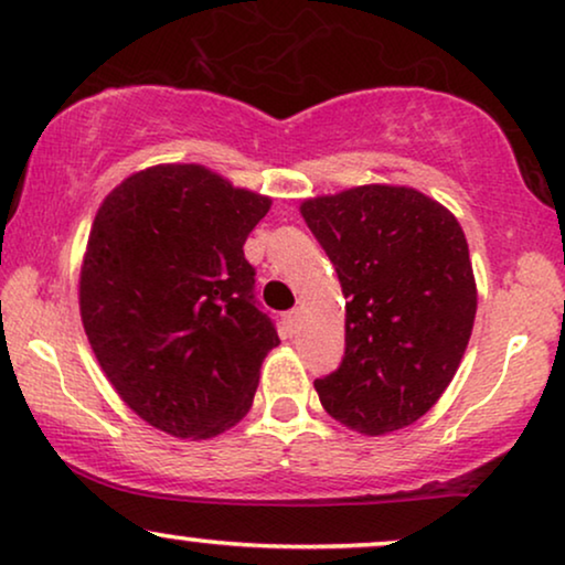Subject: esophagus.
Listing matches in <instances>:
<instances>
[{"instance_id":"1","label":"esophagus","mask_w":565,"mask_h":565,"mask_svg":"<svg viewBox=\"0 0 565 565\" xmlns=\"http://www.w3.org/2000/svg\"><path fill=\"white\" fill-rule=\"evenodd\" d=\"M284 322H286V330L289 332H297L299 324H301V309H291V312L284 315Z\"/></svg>"}]
</instances>
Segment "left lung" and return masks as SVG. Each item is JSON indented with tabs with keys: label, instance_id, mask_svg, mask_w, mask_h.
I'll list each match as a JSON object with an SVG mask.
<instances>
[{
	"label": "left lung",
	"instance_id": "obj_1",
	"mask_svg": "<svg viewBox=\"0 0 565 565\" xmlns=\"http://www.w3.org/2000/svg\"><path fill=\"white\" fill-rule=\"evenodd\" d=\"M345 294V355L317 379L340 425L386 435L417 423L456 376L476 317L458 220L409 186L369 184L301 204Z\"/></svg>",
	"mask_w": 565,
	"mask_h": 565
}]
</instances>
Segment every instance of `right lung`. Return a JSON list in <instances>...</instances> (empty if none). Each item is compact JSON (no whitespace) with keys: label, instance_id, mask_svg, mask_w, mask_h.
<instances>
[{"label":"right lung","instance_id":"add662e5","mask_svg":"<svg viewBox=\"0 0 565 565\" xmlns=\"http://www.w3.org/2000/svg\"><path fill=\"white\" fill-rule=\"evenodd\" d=\"M271 200L196 163L127 177L94 217L78 281L89 345L135 415L173 438L241 423L279 335L243 245Z\"/></svg>","mask_w":565,"mask_h":565}]
</instances>
